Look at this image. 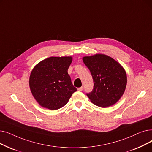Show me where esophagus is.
Instances as JSON below:
<instances>
[{"label":"esophagus","instance_id":"esophagus-1","mask_svg":"<svg viewBox=\"0 0 152 152\" xmlns=\"http://www.w3.org/2000/svg\"><path fill=\"white\" fill-rule=\"evenodd\" d=\"M83 89H84L83 87H81V88H77V91H83Z\"/></svg>","mask_w":152,"mask_h":152}]
</instances>
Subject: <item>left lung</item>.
Returning <instances> with one entry per match:
<instances>
[{"mask_svg": "<svg viewBox=\"0 0 152 152\" xmlns=\"http://www.w3.org/2000/svg\"><path fill=\"white\" fill-rule=\"evenodd\" d=\"M83 60L94 81L92 91L86 95L101 107L115 104L122 96L127 85L126 72L113 58L103 54L84 56Z\"/></svg>", "mask_w": 152, "mask_h": 152, "instance_id": "left-lung-1", "label": "left lung"}]
</instances>
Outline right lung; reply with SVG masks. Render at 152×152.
I'll use <instances>...</instances> for the list:
<instances>
[{"instance_id": "1", "label": "right lung", "mask_w": 152, "mask_h": 152, "mask_svg": "<svg viewBox=\"0 0 152 152\" xmlns=\"http://www.w3.org/2000/svg\"><path fill=\"white\" fill-rule=\"evenodd\" d=\"M71 56L50 57L32 69L29 86L33 96L42 107L57 110L66 104L76 88L73 86L68 69Z\"/></svg>"}]
</instances>
